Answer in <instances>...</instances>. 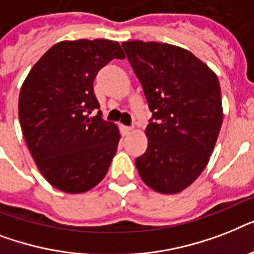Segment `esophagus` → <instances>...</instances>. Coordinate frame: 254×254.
I'll return each instance as SVG.
<instances>
[{
	"instance_id": "obj_1",
	"label": "esophagus",
	"mask_w": 254,
	"mask_h": 254,
	"mask_svg": "<svg viewBox=\"0 0 254 254\" xmlns=\"http://www.w3.org/2000/svg\"><path fill=\"white\" fill-rule=\"evenodd\" d=\"M131 131H133V127H125V125H121V133H123V135H127L129 133H131Z\"/></svg>"
}]
</instances>
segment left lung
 Listing matches in <instances>:
<instances>
[{"instance_id": "1", "label": "left lung", "mask_w": 254, "mask_h": 254, "mask_svg": "<svg viewBox=\"0 0 254 254\" xmlns=\"http://www.w3.org/2000/svg\"><path fill=\"white\" fill-rule=\"evenodd\" d=\"M153 117L147 149L135 159L141 179L157 192L178 193L205 169L223 124L216 73L192 53L157 42H124Z\"/></svg>"}]
</instances>
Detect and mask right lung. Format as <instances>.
Listing matches in <instances>:
<instances>
[{
    "label": "right lung",
    "mask_w": 254,
    "mask_h": 254,
    "mask_svg": "<svg viewBox=\"0 0 254 254\" xmlns=\"http://www.w3.org/2000/svg\"><path fill=\"white\" fill-rule=\"evenodd\" d=\"M124 59L119 42L63 41L30 69L18 101L21 129L38 170L55 189L87 192L107 175L117 151V125L101 119L93 80L112 59Z\"/></svg>",
    "instance_id": "right-lung-1"
}]
</instances>
